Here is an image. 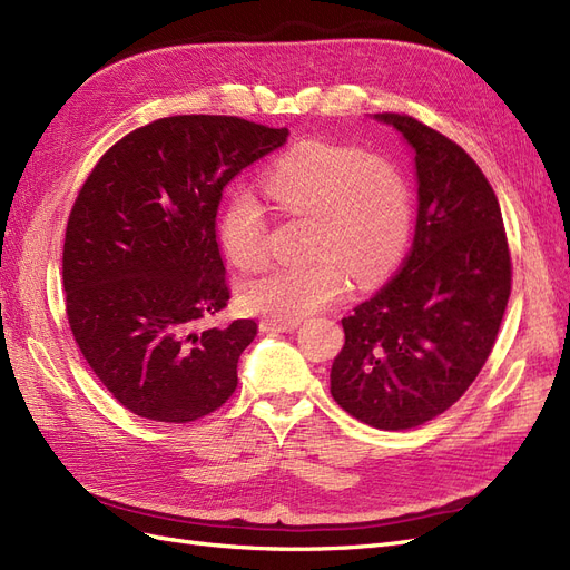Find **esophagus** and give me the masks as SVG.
<instances>
[{"instance_id":"34e87169","label":"esophagus","mask_w":570,"mask_h":570,"mask_svg":"<svg viewBox=\"0 0 570 570\" xmlns=\"http://www.w3.org/2000/svg\"><path fill=\"white\" fill-rule=\"evenodd\" d=\"M258 327H262V333H292L295 327H299V321H271V318H264L262 323H258Z\"/></svg>"}]
</instances>
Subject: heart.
Here are the masks:
<instances>
[{
    "instance_id": "obj_1",
    "label": "heart",
    "mask_w": 570,
    "mask_h": 570,
    "mask_svg": "<svg viewBox=\"0 0 570 570\" xmlns=\"http://www.w3.org/2000/svg\"><path fill=\"white\" fill-rule=\"evenodd\" d=\"M271 199L289 216L314 218L312 252L304 266H273L239 285L237 302L247 314L271 321H299L337 302L350 287V272L368 283L402 254L411 230V197L390 161L364 149L306 142L275 164L266 176ZM220 245L239 268L266 258L268 223L252 195H235L220 214Z\"/></svg>"
}]
</instances>
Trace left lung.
I'll use <instances>...</instances> for the list:
<instances>
[{
	"label": "left lung",
	"instance_id": "8db88e82",
	"mask_svg": "<svg viewBox=\"0 0 570 570\" xmlns=\"http://www.w3.org/2000/svg\"><path fill=\"white\" fill-rule=\"evenodd\" d=\"M413 151L419 212L400 273L342 318L333 400L361 423L406 430L433 421L471 387L511 295L499 202L456 142L402 114H373Z\"/></svg>",
	"mask_w": 570,
	"mask_h": 570
}]
</instances>
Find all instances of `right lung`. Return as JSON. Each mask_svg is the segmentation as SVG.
Masks as SVG:
<instances>
[{
    "mask_svg": "<svg viewBox=\"0 0 570 570\" xmlns=\"http://www.w3.org/2000/svg\"><path fill=\"white\" fill-rule=\"evenodd\" d=\"M287 128L237 116H170L97 161L68 216L66 314L95 375L135 416L189 423L237 387L256 323L206 327L230 299L216 212L239 170Z\"/></svg>",
    "mask_w": 570,
    "mask_h": 570,
    "instance_id": "obj_1",
    "label": "right lung"
}]
</instances>
